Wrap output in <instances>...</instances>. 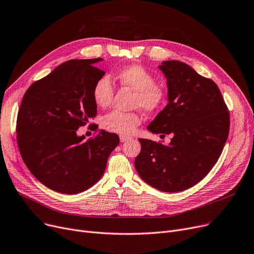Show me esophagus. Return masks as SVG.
Segmentation results:
<instances>
[{"mask_svg": "<svg viewBox=\"0 0 254 254\" xmlns=\"http://www.w3.org/2000/svg\"><path fill=\"white\" fill-rule=\"evenodd\" d=\"M119 139H120V142L124 143V142L129 141V140H130V137H127V136H124V135H120V136H119Z\"/></svg>", "mask_w": 254, "mask_h": 254, "instance_id": "obj_1", "label": "esophagus"}]
</instances>
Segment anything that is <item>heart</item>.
I'll list each match as a JSON object with an SVG mask.
<instances>
[{"label":"heart","mask_w":254,"mask_h":254,"mask_svg":"<svg viewBox=\"0 0 254 254\" xmlns=\"http://www.w3.org/2000/svg\"><path fill=\"white\" fill-rule=\"evenodd\" d=\"M116 81L124 87L134 90V106L140 107L146 112L156 111L165 102V90L156 85L155 77L141 64H128L116 71ZM114 95V87L108 76H103L93 85L92 98L95 103L105 108L108 106ZM141 123V117L137 113H126L111 111L104 116L103 127L117 134L130 135Z\"/></svg>","instance_id":"1"}]
</instances>
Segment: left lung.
Here are the masks:
<instances>
[{
  "mask_svg": "<svg viewBox=\"0 0 254 254\" xmlns=\"http://www.w3.org/2000/svg\"><path fill=\"white\" fill-rule=\"evenodd\" d=\"M166 79L168 104L147 127L171 142L139 139V176L152 188L178 192L201 181L214 167L228 140L230 114L218 86L179 61L158 65Z\"/></svg>",
  "mask_w": 254,
  "mask_h": 254,
  "instance_id": "left-lung-1",
  "label": "left lung"
}]
</instances>
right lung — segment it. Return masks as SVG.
Instances as JSON below:
<instances>
[{"instance_id": "1", "label": "right lung", "mask_w": 254, "mask_h": 254, "mask_svg": "<svg viewBox=\"0 0 254 254\" xmlns=\"http://www.w3.org/2000/svg\"><path fill=\"white\" fill-rule=\"evenodd\" d=\"M103 59L64 62L25 91L17 115V144L25 166L48 189L82 192L103 176L116 134L102 130L93 139L77 129L96 117L92 88L105 75Z\"/></svg>"}]
</instances>
